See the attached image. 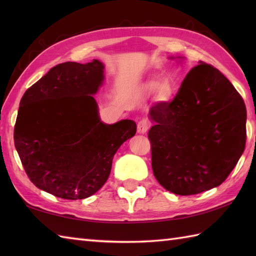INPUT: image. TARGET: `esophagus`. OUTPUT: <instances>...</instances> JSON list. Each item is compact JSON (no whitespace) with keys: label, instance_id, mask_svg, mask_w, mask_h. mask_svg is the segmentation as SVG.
Returning <instances> with one entry per match:
<instances>
[{"label":"esophagus","instance_id":"obj_1","mask_svg":"<svg viewBox=\"0 0 256 256\" xmlns=\"http://www.w3.org/2000/svg\"><path fill=\"white\" fill-rule=\"evenodd\" d=\"M150 128V122L148 120H142L138 123V132L140 134H144L148 131Z\"/></svg>","mask_w":256,"mask_h":256}]
</instances>
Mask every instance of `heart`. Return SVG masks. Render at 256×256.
Wrapping results in <instances>:
<instances>
[{"label": "heart", "instance_id": "b5f03b06", "mask_svg": "<svg viewBox=\"0 0 256 256\" xmlns=\"http://www.w3.org/2000/svg\"><path fill=\"white\" fill-rule=\"evenodd\" d=\"M160 84H162L160 80H158L157 78H153V79L148 80V84H146V86H148V88L150 90H157L160 86ZM160 90H162V94H164L166 96H170V94H172V89H170V86H168V84L162 86Z\"/></svg>", "mask_w": 256, "mask_h": 256}]
</instances>
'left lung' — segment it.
I'll list each match as a JSON object with an SVG mask.
<instances>
[{
	"mask_svg": "<svg viewBox=\"0 0 256 256\" xmlns=\"http://www.w3.org/2000/svg\"><path fill=\"white\" fill-rule=\"evenodd\" d=\"M150 118L152 168L172 194H197L219 186L246 148L244 101L208 64L190 70L175 98L152 106Z\"/></svg>",
	"mask_w": 256,
	"mask_h": 256,
	"instance_id": "1",
	"label": "left lung"
}]
</instances>
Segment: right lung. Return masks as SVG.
Listing matches in <instances>:
<instances>
[{"instance_id": "add662e5", "label": "right lung", "mask_w": 256, "mask_h": 256, "mask_svg": "<svg viewBox=\"0 0 256 256\" xmlns=\"http://www.w3.org/2000/svg\"><path fill=\"white\" fill-rule=\"evenodd\" d=\"M102 62H64L26 90L14 128V144L37 188L77 200L108 180L120 146L136 133V123L104 124L92 94L104 79Z\"/></svg>"}]
</instances>
